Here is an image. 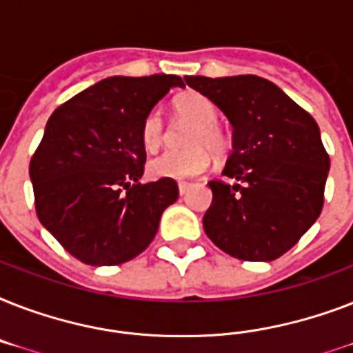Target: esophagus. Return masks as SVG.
I'll list each match as a JSON object with an SVG mask.
<instances>
[{
    "mask_svg": "<svg viewBox=\"0 0 353 353\" xmlns=\"http://www.w3.org/2000/svg\"><path fill=\"white\" fill-rule=\"evenodd\" d=\"M177 188H179V194H181V196H185V194L188 192V188H190V183H185V181L177 183Z\"/></svg>",
    "mask_w": 353,
    "mask_h": 353,
    "instance_id": "obj_1",
    "label": "esophagus"
}]
</instances>
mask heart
<instances>
[{
	"label": "heart",
	"mask_w": 353,
	"mask_h": 353,
	"mask_svg": "<svg viewBox=\"0 0 353 353\" xmlns=\"http://www.w3.org/2000/svg\"><path fill=\"white\" fill-rule=\"evenodd\" d=\"M177 115L181 119L194 122L196 128L190 133L187 152H165L148 163V174L157 179H174V181H187L198 177L209 170L210 149L214 155H223L229 150V135L218 124V106L209 97L201 93H185L177 97ZM165 141V121L159 108H154L146 113L141 126V143L144 150L155 152Z\"/></svg>",
	"instance_id": "heart-1"
}]
</instances>
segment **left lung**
Listing matches in <instances>:
<instances>
[{
    "label": "left lung",
    "instance_id": "obj_1",
    "mask_svg": "<svg viewBox=\"0 0 353 353\" xmlns=\"http://www.w3.org/2000/svg\"><path fill=\"white\" fill-rule=\"evenodd\" d=\"M185 82L232 124V152L221 174L234 183L209 181L205 232L240 260L282 256L323 210L330 157L317 122L256 74L185 77Z\"/></svg>",
    "mask_w": 353,
    "mask_h": 353
}]
</instances>
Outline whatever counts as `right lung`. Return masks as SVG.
<instances>
[{"instance_id":"right-lung-1","label":"right lung","mask_w":353,"mask_h":353,"mask_svg":"<svg viewBox=\"0 0 353 353\" xmlns=\"http://www.w3.org/2000/svg\"><path fill=\"white\" fill-rule=\"evenodd\" d=\"M181 77H110L54 110L30 159L38 220L90 265H119L154 240L179 196L174 179L139 183L146 113Z\"/></svg>"}]
</instances>
